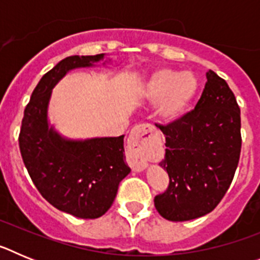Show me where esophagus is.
Wrapping results in <instances>:
<instances>
[{
  "label": "esophagus",
  "mask_w": 260,
  "mask_h": 260,
  "mask_svg": "<svg viewBox=\"0 0 260 260\" xmlns=\"http://www.w3.org/2000/svg\"><path fill=\"white\" fill-rule=\"evenodd\" d=\"M155 128L150 125H138L128 134V146L132 148V168L135 172H142L147 168L146 144L152 137Z\"/></svg>",
  "instance_id": "34e87169"
}]
</instances>
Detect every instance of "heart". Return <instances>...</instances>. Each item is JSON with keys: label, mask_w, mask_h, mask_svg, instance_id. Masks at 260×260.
Returning a JSON list of instances; mask_svg holds the SVG:
<instances>
[{"label": "heart", "mask_w": 260, "mask_h": 260, "mask_svg": "<svg viewBox=\"0 0 260 260\" xmlns=\"http://www.w3.org/2000/svg\"><path fill=\"white\" fill-rule=\"evenodd\" d=\"M199 91L198 79L191 73H181L161 68L151 73L139 89V96L147 103H157L155 114L164 125L180 121Z\"/></svg>", "instance_id": "b5f03b06"}]
</instances>
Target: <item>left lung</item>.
Returning <instances> with one entry per match:
<instances>
[{"label":"left lung","instance_id":"1","mask_svg":"<svg viewBox=\"0 0 260 260\" xmlns=\"http://www.w3.org/2000/svg\"><path fill=\"white\" fill-rule=\"evenodd\" d=\"M194 110L180 121L158 126L165 135L167 191L155 197L157 212L169 221L210 213L233 180L241 153V112L228 83L208 70Z\"/></svg>","mask_w":260,"mask_h":260}]
</instances>
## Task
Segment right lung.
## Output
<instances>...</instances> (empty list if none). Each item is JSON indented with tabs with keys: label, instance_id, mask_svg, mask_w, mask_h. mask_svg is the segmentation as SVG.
Segmentation results:
<instances>
[{
	"label": "right lung",
	"instance_id": "add662e5",
	"mask_svg": "<svg viewBox=\"0 0 260 260\" xmlns=\"http://www.w3.org/2000/svg\"><path fill=\"white\" fill-rule=\"evenodd\" d=\"M110 63L105 54L70 56L43 75L24 109L19 148L36 189L52 206L79 219H98L110 208L130 173L123 137L71 139L50 125L52 91L69 71Z\"/></svg>",
	"mask_w": 260,
	"mask_h": 260
}]
</instances>
